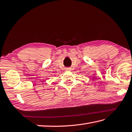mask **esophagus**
I'll use <instances>...</instances> for the list:
<instances>
[{"instance_id":"1","label":"esophagus","mask_w":132,"mask_h":132,"mask_svg":"<svg viewBox=\"0 0 132 132\" xmlns=\"http://www.w3.org/2000/svg\"><path fill=\"white\" fill-rule=\"evenodd\" d=\"M65 70L66 71H70V70H71V68H70V67H66Z\"/></svg>"}]
</instances>
